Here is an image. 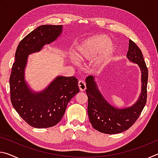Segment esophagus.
<instances>
[{"instance_id": "1", "label": "esophagus", "mask_w": 158, "mask_h": 158, "mask_svg": "<svg viewBox=\"0 0 158 158\" xmlns=\"http://www.w3.org/2000/svg\"><path fill=\"white\" fill-rule=\"evenodd\" d=\"M78 85H79V90H81V91H84L86 89V85H85V83L82 81V80H80L78 82Z\"/></svg>"}]
</instances>
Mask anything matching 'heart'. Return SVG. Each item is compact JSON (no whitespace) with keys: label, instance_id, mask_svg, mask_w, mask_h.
Returning a JSON list of instances; mask_svg holds the SVG:
<instances>
[{"label":"heart","instance_id":"heart-1","mask_svg":"<svg viewBox=\"0 0 158 158\" xmlns=\"http://www.w3.org/2000/svg\"><path fill=\"white\" fill-rule=\"evenodd\" d=\"M116 52V46L106 35H97L83 42L74 51V56L79 62L93 61L94 68L100 67L109 63ZM74 65L77 62L72 61Z\"/></svg>","mask_w":158,"mask_h":158}]
</instances>
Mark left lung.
<instances>
[{
	"label": "left lung",
	"mask_w": 158,
	"mask_h": 158,
	"mask_svg": "<svg viewBox=\"0 0 158 158\" xmlns=\"http://www.w3.org/2000/svg\"><path fill=\"white\" fill-rule=\"evenodd\" d=\"M127 58L139 67L141 74V93L137 101L132 106L118 108L111 105L100 91L95 77L89 76L85 79L89 120L93 128L100 132L111 135L128 130L140 116L146 103L148 69L141 51L130 40Z\"/></svg>",
	"instance_id": "8db88e82"
}]
</instances>
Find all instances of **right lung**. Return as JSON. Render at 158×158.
<instances>
[{
  "instance_id": "1",
  "label": "right lung",
  "mask_w": 158,
  "mask_h": 158,
  "mask_svg": "<svg viewBox=\"0 0 158 158\" xmlns=\"http://www.w3.org/2000/svg\"><path fill=\"white\" fill-rule=\"evenodd\" d=\"M63 33V26L42 25L27 35L15 53L10 78V99L13 107L31 126L53 127L60 121L68 104L79 92L75 77L57 76L41 91L32 90L25 79L28 56L39 52Z\"/></svg>"
}]
</instances>
